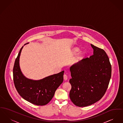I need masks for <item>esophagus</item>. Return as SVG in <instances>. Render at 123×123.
<instances>
[{"label": "esophagus", "mask_w": 123, "mask_h": 123, "mask_svg": "<svg viewBox=\"0 0 123 123\" xmlns=\"http://www.w3.org/2000/svg\"><path fill=\"white\" fill-rule=\"evenodd\" d=\"M64 79L65 80H67V76L66 74L64 75Z\"/></svg>", "instance_id": "esophagus-1"}]
</instances>
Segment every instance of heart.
Returning <instances> with one entry per match:
<instances>
[{
	"instance_id": "obj_1",
	"label": "heart",
	"mask_w": 123,
	"mask_h": 123,
	"mask_svg": "<svg viewBox=\"0 0 123 123\" xmlns=\"http://www.w3.org/2000/svg\"><path fill=\"white\" fill-rule=\"evenodd\" d=\"M80 48H78V47H75L73 49V53L75 54L78 53L79 52H80ZM82 54H85V52H83Z\"/></svg>"
}]
</instances>
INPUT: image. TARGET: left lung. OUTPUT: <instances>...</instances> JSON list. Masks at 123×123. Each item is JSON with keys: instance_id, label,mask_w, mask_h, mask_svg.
<instances>
[{"instance_id": "obj_1", "label": "left lung", "mask_w": 123, "mask_h": 123, "mask_svg": "<svg viewBox=\"0 0 123 123\" xmlns=\"http://www.w3.org/2000/svg\"><path fill=\"white\" fill-rule=\"evenodd\" d=\"M93 54L70 67L72 89L69 96L77 106L85 107L99 101L108 87L111 66L104 50L91 44Z\"/></svg>"}]
</instances>
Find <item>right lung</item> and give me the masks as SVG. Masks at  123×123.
<instances>
[{
	"mask_svg": "<svg viewBox=\"0 0 123 123\" xmlns=\"http://www.w3.org/2000/svg\"><path fill=\"white\" fill-rule=\"evenodd\" d=\"M23 48V46L15 60L13 67L15 86L18 93L25 100L37 105H44L51 101L55 91L63 83L64 71L42 80L27 79L23 74L19 66V58Z\"/></svg>",
	"mask_w": 123,
	"mask_h": 123,
	"instance_id": "add662e5",
	"label": "right lung"
}]
</instances>
